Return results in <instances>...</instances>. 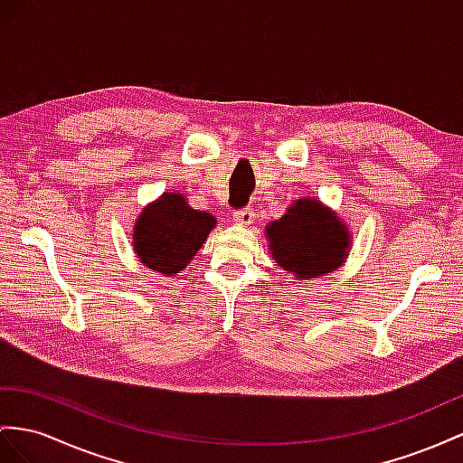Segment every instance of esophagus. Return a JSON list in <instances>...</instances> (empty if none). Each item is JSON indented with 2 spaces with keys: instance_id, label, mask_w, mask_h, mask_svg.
<instances>
[{
  "instance_id": "34e87169",
  "label": "esophagus",
  "mask_w": 463,
  "mask_h": 463,
  "mask_svg": "<svg viewBox=\"0 0 463 463\" xmlns=\"http://www.w3.org/2000/svg\"><path fill=\"white\" fill-rule=\"evenodd\" d=\"M232 219L236 224H250L252 219H254V209L250 207H244V209H239L232 213Z\"/></svg>"
}]
</instances>
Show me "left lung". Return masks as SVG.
<instances>
[{"instance_id": "left-lung-1", "label": "left lung", "mask_w": 463, "mask_h": 463, "mask_svg": "<svg viewBox=\"0 0 463 463\" xmlns=\"http://www.w3.org/2000/svg\"><path fill=\"white\" fill-rule=\"evenodd\" d=\"M276 262L299 279L336 269L348 250V227L315 199H301L279 221L268 224Z\"/></svg>"}]
</instances>
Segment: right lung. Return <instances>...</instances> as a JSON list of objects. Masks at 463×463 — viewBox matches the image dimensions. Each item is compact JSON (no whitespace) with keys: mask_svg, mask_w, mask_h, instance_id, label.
<instances>
[{"mask_svg":"<svg viewBox=\"0 0 463 463\" xmlns=\"http://www.w3.org/2000/svg\"><path fill=\"white\" fill-rule=\"evenodd\" d=\"M213 227L215 217L211 213L192 209L180 194H164L140 213L135 224V250L142 264L158 274H180Z\"/></svg>","mask_w":463,"mask_h":463,"instance_id":"1","label":"right lung"}]
</instances>
